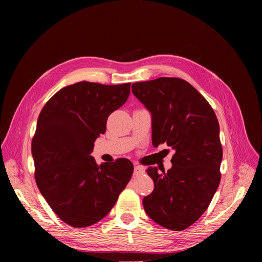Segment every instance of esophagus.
Here are the masks:
<instances>
[{
    "instance_id": "34e87169",
    "label": "esophagus",
    "mask_w": 262,
    "mask_h": 262,
    "mask_svg": "<svg viewBox=\"0 0 262 262\" xmlns=\"http://www.w3.org/2000/svg\"><path fill=\"white\" fill-rule=\"evenodd\" d=\"M143 172H144V168L142 167V166H140V165L134 166V175L139 176V175H141V173H143Z\"/></svg>"
}]
</instances>
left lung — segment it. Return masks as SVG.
<instances>
[{"mask_svg":"<svg viewBox=\"0 0 262 262\" xmlns=\"http://www.w3.org/2000/svg\"><path fill=\"white\" fill-rule=\"evenodd\" d=\"M132 93L152 114V143L175 149L172 167H148L154 190L143 199L147 215L171 231L191 226L209 208L221 180L223 148L213 108L178 77L132 84Z\"/></svg>","mask_w":262,"mask_h":262,"instance_id":"1","label":"left lung"}]
</instances>
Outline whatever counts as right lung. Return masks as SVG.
<instances>
[{
  "instance_id": "right-lung-1",
  "label": "right lung",
  "mask_w": 262,
  "mask_h": 262,
  "mask_svg": "<svg viewBox=\"0 0 262 262\" xmlns=\"http://www.w3.org/2000/svg\"><path fill=\"white\" fill-rule=\"evenodd\" d=\"M131 83L80 82L46 102L31 142L38 189L61 221L87 227L104 219L130 181L126 158L98 165L94 142L106 132L109 115L130 95Z\"/></svg>"
}]
</instances>
